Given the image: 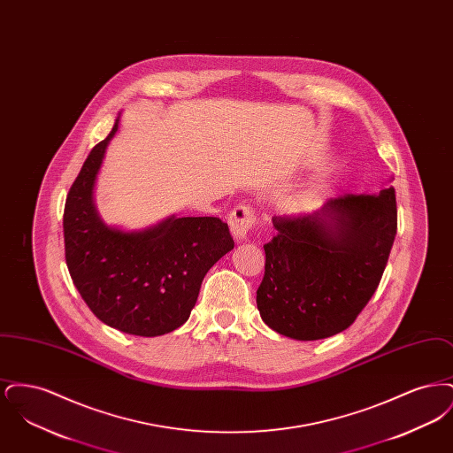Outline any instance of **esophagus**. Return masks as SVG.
I'll return each instance as SVG.
<instances>
[{
  "mask_svg": "<svg viewBox=\"0 0 453 453\" xmlns=\"http://www.w3.org/2000/svg\"><path fill=\"white\" fill-rule=\"evenodd\" d=\"M255 224H257V216L251 205L241 203L236 205L229 214V227L236 239H246L248 233L255 227Z\"/></svg>",
  "mask_w": 453,
  "mask_h": 453,
  "instance_id": "esophagus-1",
  "label": "esophagus"
}]
</instances>
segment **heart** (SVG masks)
<instances>
[{
    "label": "heart",
    "mask_w": 453,
    "mask_h": 453,
    "mask_svg": "<svg viewBox=\"0 0 453 453\" xmlns=\"http://www.w3.org/2000/svg\"><path fill=\"white\" fill-rule=\"evenodd\" d=\"M321 188H323V187H319V185H318V187H311V188H307V190L299 196V202H301V203H307V202H311L316 195H319Z\"/></svg>",
    "instance_id": "b5f03b06"
}]
</instances>
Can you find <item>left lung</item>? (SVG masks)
Listing matches in <instances>:
<instances>
[{"label":"left lung","mask_w":453,"mask_h":453,"mask_svg":"<svg viewBox=\"0 0 453 453\" xmlns=\"http://www.w3.org/2000/svg\"><path fill=\"white\" fill-rule=\"evenodd\" d=\"M257 290L259 316L292 340L314 342L355 323L388 265L397 233L395 190L331 198L314 214L273 217Z\"/></svg>","instance_id":"obj_1"}]
</instances>
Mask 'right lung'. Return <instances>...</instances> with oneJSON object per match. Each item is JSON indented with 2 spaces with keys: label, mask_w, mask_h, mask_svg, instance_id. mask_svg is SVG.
<instances>
[{
  "label": "right lung",
  "mask_w": 453,
  "mask_h": 453,
  "mask_svg": "<svg viewBox=\"0 0 453 453\" xmlns=\"http://www.w3.org/2000/svg\"><path fill=\"white\" fill-rule=\"evenodd\" d=\"M88 154L65 198V265L91 312L135 336H161L187 323L207 272L234 248L219 217H168L144 231H122L98 216L93 190L108 142Z\"/></svg>",
  "instance_id": "add662e5"
}]
</instances>
